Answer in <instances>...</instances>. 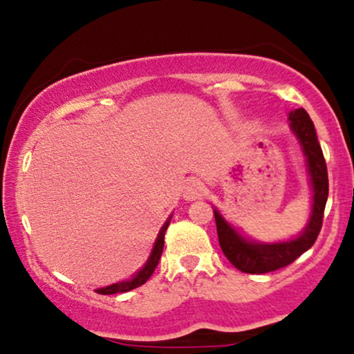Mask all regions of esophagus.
Returning a JSON list of instances; mask_svg holds the SVG:
<instances>
[{
	"mask_svg": "<svg viewBox=\"0 0 354 354\" xmlns=\"http://www.w3.org/2000/svg\"><path fill=\"white\" fill-rule=\"evenodd\" d=\"M204 191H206V186H204L199 180H193L188 183V186H186L185 198L188 199V201H193V199L201 198V196L204 194Z\"/></svg>",
	"mask_w": 354,
	"mask_h": 354,
	"instance_id": "1",
	"label": "esophagus"
}]
</instances>
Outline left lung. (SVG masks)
Listing matches in <instances>:
<instances>
[{
	"label": "left lung",
	"mask_w": 354,
	"mask_h": 354,
	"mask_svg": "<svg viewBox=\"0 0 354 354\" xmlns=\"http://www.w3.org/2000/svg\"><path fill=\"white\" fill-rule=\"evenodd\" d=\"M292 130L299 136L301 148L306 156L310 181L313 186V209L306 229L297 239L280 244H257L241 237L225 221L214 211L216 227H218L219 245L227 261L244 274H267L283 267L299 259L315 244L322 231L323 212L328 199V171L322 147L318 143L313 122L304 109H295L288 113Z\"/></svg>",
	"instance_id": "8db88e82"
}]
</instances>
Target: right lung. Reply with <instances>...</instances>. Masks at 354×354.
I'll use <instances>...</instances> for the list:
<instances>
[{
  "instance_id": "right-lung-1",
  "label": "right lung",
  "mask_w": 354,
  "mask_h": 354,
  "mask_svg": "<svg viewBox=\"0 0 354 354\" xmlns=\"http://www.w3.org/2000/svg\"><path fill=\"white\" fill-rule=\"evenodd\" d=\"M168 225H169V221H166L165 225H163V227H161V231H160V234H158V239H156V242H155V247H153L150 259H148V262L145 263L143 269L140 270L138 274H136V275L133 277V279L127 280V282L109 285V287L99 288V290H95V292L100 293V295H113V293L130 292V290H133V288L140 287V285H143L145 282H147V280L151 277L153 272H155L156 266H158V262H160L161 254H163L165 232H166V229H168Z\"/></svg>"
}]
</instances>
